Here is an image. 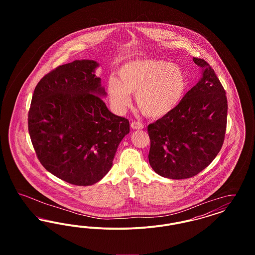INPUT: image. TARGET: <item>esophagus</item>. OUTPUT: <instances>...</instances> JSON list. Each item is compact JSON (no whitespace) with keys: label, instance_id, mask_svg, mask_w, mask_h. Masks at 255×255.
Here are the masks:
<instances>
[{"label":"esophagus","instance_id":"1","mask_svg":"<svg viewBox=\"0 0 255 255\" xmlns=\"http://www.w3.org/2000/svg\"><path fill=\"white\" fill-rule=\"evenodd\" d=\"M131 127L134 130H140L144 128V125L139 122H133L131 123Z\"/></svg>","mask_w":255,"mask_h":255}]
</instances>
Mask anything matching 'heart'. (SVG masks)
<instances>
[{"label": "heart", "instance_id": "1", "mask_svg": "<svg viewBox=\"0 0 255 255\" xmlns=\"http://www.w3.org/2000/svg\"><path fill=\"white\" fill-rule=\"evenodd\" d=\"M119 77H110L107 94L112 105L123 111L131 103L129 94H135L139 111L148 118L159 119L175 109L187 89L182 68L166 61L143 58L124 63Z\"/></svg>", "mask_w": 255, "mask_h": 255}]
</instances>
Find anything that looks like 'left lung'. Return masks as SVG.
Listing matches in <instances>:
<instances>
[{
	"mask_svg": "<svg viewBox=\"0 0 255 255\" xmlns=\"http://www.w3.org/2000/svg\"><path fill=\"white\" fill-rule=\"evenodd\" d=\"M203 76L181 103L147 127L149 163L158 175L174 180L194 177L218 155L225 139L228 99L211 66L193 58Z\"/></svg>",
	"mask_w": 255,
	"mask_h": 255,
	"instance_id": "obj_1",
	"label": "left lung"
}]
</instances>
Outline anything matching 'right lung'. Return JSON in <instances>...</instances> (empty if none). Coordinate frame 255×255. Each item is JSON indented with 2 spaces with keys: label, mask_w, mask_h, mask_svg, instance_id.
Returning <instances> with one entry per match:
<instances>
[{
  "label": "right lung",
  "mask_w": 255,
  "mask_h": 255,
  "mask_svg": "<svg viewBox=\"0 0 255 255\" xmlns=\"http://www.w3.org/2000/svg\"><path fill=\"white\" fill-rule=\"evenodd\" d=\"M97 66L94 60L58 66L38 82L28 111V132L41 164L79 186L109 172L130 132L129 121L112 114L98 97L106 93L95 74Z\"/></svg>",
  "instance_id": "1"
}]
</instances>
